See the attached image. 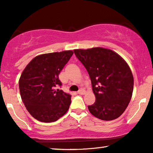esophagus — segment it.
I'll return each instance as SVG.
<instances>
[{"mask_svg":"<svg viewBox=\"0 0 153 153\" xmlns=\"http://www.w3.org/2000/svg\"><path fill=\"white\" fill-rule=\"evenodd\" d=\"M85 93V91L84 89H79L78 91H77V94H80V95H82V94H84Z\"/></svg>","mask_w":153,"mask_h":153,"instance_id":"obj_1","label":"esophagus"}]
</instances>
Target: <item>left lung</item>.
I'll use <instances>...</instances> for the list:
<instances>
[{"instance_id":"8db88e82","label":"left lung","mask_w":153,"mask_h":153,"mask_svg":"<svg viewBox=\"0 0 153 153\" xmlns=\"http://www.w3.org/2000/svg\"><path fill=\"white\" fill-rule=\"evenodd\" d=\"M74 51L89 75L96 96L95 102L88 106L90 113L103 120L119 118L132 96L134 78L128 64L109 49L97 47Z\"/></svg>"}]
</instances>
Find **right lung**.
Segmentation results:
<instances>
[{
	"label": "right lung",
	"instance_id": "add662e5",
	"mask_svg": "<svg viewBox=\"0 0 153 153\" xmlns=\"http://www.w3.org/2000/svg\"><path fill=\"white\" fill-rule=\"evenodd\" d=\"M74 54L72 51L36 56L27 64L19 82L23 102L32 117L41 122H54L69 108L71 96L61 87L59 74Z\"/></svg>",
	"mask_w": 153,
	"mask_h": 153
}]
</instances>
